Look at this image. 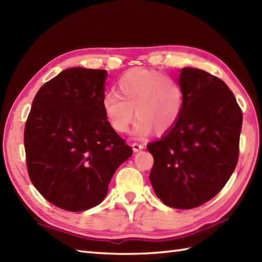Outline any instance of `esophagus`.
Listing matches in <instances>:
<instances>
[{
	"instance_id": "34e87169",
	"label": "esophagus",
	"mask_w": 262,
	"mask_h": 262,
	"mask_svg": "<svg viewBox=\"0 0 262 262\" xmlns=\"http://www.w3.org/2000/svg\"><path fill=\"white\" fill-rule=\"evenodd\" d=\"M132 146H133V151H134V152H138V151H141V149L144 148V145L141 143H133Z\"/></svg>"
}]
</instances>
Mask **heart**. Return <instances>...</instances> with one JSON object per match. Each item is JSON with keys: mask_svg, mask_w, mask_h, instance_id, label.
<instances>
[{"mask_svg": "<svg viewBox=\"0 0 262 262\" xmlns=\"http://www.w3.org/2000/svg\"><path fill=\"white\" fill-rule=\"evenodd\" d=\"M116 93L103 98L102 107L110 126L124 134L134 119V135L144 137L153 129L162 134L174 127L183 107V91L172 76L157 71L132 69L117 82Z\"/></svg>", "mask_w": 262, "mask_h": 262, "instance_id": "1", "label": "heart"}]
</instances>
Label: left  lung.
<instances>
[{
  "label": "left lung",
  "instance_id": "left-lung-1",
  "mask_svg": "<svg viewBox=\"0 0 262 262\" xmlns=\"http://www.w3.org/2000/svg\"><path fill=\"white\" fill-rule=\"evenodd\" d=\"M183 107L179 120L161 140L149 143V173L157 196L169 207L191 209L219 193L238 159L242 110L217 76L181 70Z\"/></svg>",
  "mask_w": 262,
  "mask_h": 262
}]
</instances>
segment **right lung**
<instances>
[{
	"label": "right lung",
	"instance_id": "add662e5",
	"mask_svg": "<svg viewBox=\"0 0 262 262\" xmlns=\"http://www.w3.org/2000/svg\"><path fill=\"white\" fill-rule=\"evenodd\" d=\"M104 70L68 69L37 92L25 127L32 185L69 211L99 205L118 166L133 149L104 115Z\"/></svg>",
	"mask_w": 262,
	"mask_h": 262
}]
</instances>
